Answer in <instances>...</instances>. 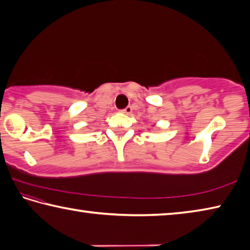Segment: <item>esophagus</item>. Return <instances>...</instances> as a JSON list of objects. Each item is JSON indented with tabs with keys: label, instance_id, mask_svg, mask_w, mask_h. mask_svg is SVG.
Returning <instances> with one entry per match:
<instances>
[{
	"label": "esophagus",
	"instance_id": "34e87169",
	"mask_svg": "<svg viewBox=\"0 0 250 250\" xmlns=\"http://www.w3.org/2000/svg\"><path fill=\"white\" fill-rule=\"evenodd\" d=\"M122 112L124 113V114H127V115H128V114H130V113L133 112V108H132V106H127V107H125L124 109H123Z\"/></svg>",
	"mask_w": 250,
	"mask_h": 250
}]
</instances>
